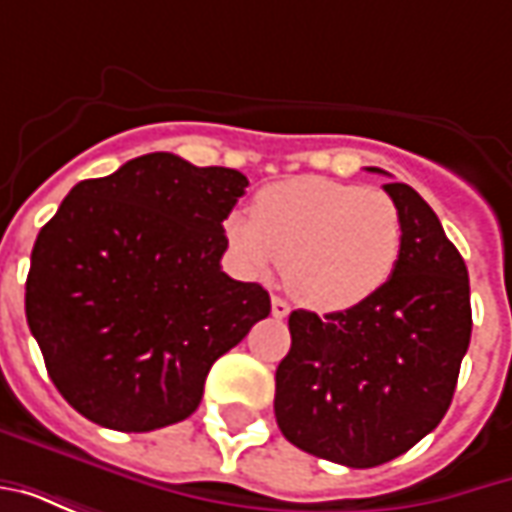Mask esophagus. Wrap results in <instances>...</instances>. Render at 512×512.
I'll return each mask as SVG.
<instances>
[{"label": "esophagus", "mask_w": 512, "mask_h": 512, "mask_svg": "<svg viewBox=\"0 0 512 512\" xmlns=\"http://www.w3.org/2000/svg\"><path fill=\"white\" fill-rule=\"evenodd\" d=\"M288 312H290L288 301L279 299V296L271 299V315H274V318H288Z\"/></svg>", "instance_id": "34e87169"}]
</instances>
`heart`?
Returning a JSON list of instances; mask_svg holds the SVG:
<instances>
[{
	"label": "heart",
	"instance_id": "heart-1",
	"mask_svg": "<svg viewBox=\"0 0 512 512\" xmlns=\"http://www.w3.org/2000/svg\"><path fill=\"white\" fill-rule=\"evenodd\" d=\"M241 266H282L285 288L312 310L343 312L376 296L403 252V216L384 191L304 175L257 191L252 219L224 222Z\"/></svg>",
	"mask_w": 512,
	"mask_h": 512
}]
</instances>
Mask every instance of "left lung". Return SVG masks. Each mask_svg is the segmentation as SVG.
Wrapping results in <instances>:
<instances>
[{"label":"left lung","mask_w":512,"mask_h":512,"mask_svg":"<svg viewBox=\"0 0 512 512\" xmlns=\"http://www.w3.org/2000/svg\"><path fill=\"white\" fill-rule=\"evenodd\" d=\"M384 191L403 216L395 274L351 310L290 312L293 343L277 367L282 436L351 469L392 461L439 425L472 337L461 252L411 186Z\"/></svg>","instance_id":"1"}]
</instances>
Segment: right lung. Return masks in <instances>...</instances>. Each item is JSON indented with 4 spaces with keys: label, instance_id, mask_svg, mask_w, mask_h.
I'll use <instances>...</instances> for the list:
<instances>
[{
    "label": "right lung",
    "instance_id": "obj_1",
    "mask_svg": "<svg viewBox=\"0 0 512 512\" xmlns=\"http://www.w3.org/2000/svg\"><path fill=\"white\" fill-rule=\"evenodd\" d=\"M246 186L238 169L147 153L76 183L43 224L27 323L82 417L123 433L191 417L213 362L268 318L266 290L219 266Z\"/></svg>",
    "mask_w": 512,
    "mask_h": 512
}]
</instances>
